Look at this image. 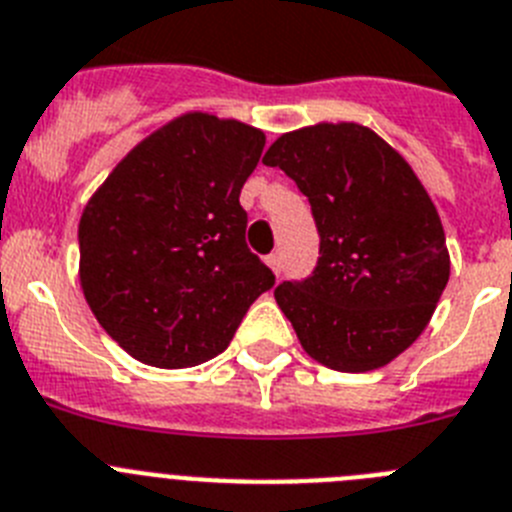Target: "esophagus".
Returning a JSON list of instances; mask_svg holds the SVG:
<instances>
[{"instance_id": "esophagus-1", "label": "esophagus", "mask_w": 512, "mask_h": 512, "mask_svg": "<svg viewBox=\"0 0 512 512\" xmlns=\"http://www.w3.org/2000/svg\"><path fill=\"white\" fill-rule=\"evenodd\" d=\"M268 265L275 275H281V257L278 255H268Z\"/></svg>"}]
</instances>
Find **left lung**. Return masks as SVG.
<instances>
[{
  "instance_id": "left-lung-1",
  "label": "left lung",
  "mask_w": 512,
  "mask_h": 512,
  "mask_svg": "<svg viewBox=\"0 0 512 512\" xmlns=\"http://www.w3.org/2000/svg\"><path fill=\"white\" fill-rule=\"evenodd\" d=\"M262 162L299 185L319 231L314 273L275 288L301 348L345 373L391 363L428 327L451 275L428 190L358 123L283 133Z\"/></svg>"
}]
</instances>
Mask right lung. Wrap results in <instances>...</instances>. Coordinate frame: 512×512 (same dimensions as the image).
<instances>
[{
    "instance_id": "right-lung-1",
    "label": "right lung",
    "mask_w": 512,
    "mask_h": 512,
    "mask_svg": "<svg viewBox=\"0 0 512 512\" xmlns=\"http://www.w3.org/2000/svg\"><path fill=\"white\" fill-rule=\"evenodd\" d=\"M265 133L185 113L118 162L79 221V281L92 314L146 366L188 368L229 348L275 275L252 255L239 193Z\"/></svg>"
}]
</instances>
